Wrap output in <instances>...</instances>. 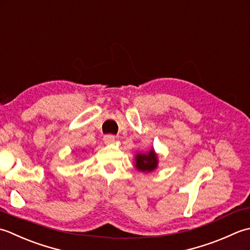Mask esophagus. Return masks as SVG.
I'll list each match as a JSON object with an SVG mask.
<instances>
[{
    "mask_svg": "<svg viewBox=\"0 0 250 250\" xmlns=\"http://www.w3.org/2000/svg\"><path fill=\"white\" fill-rule=\"evenodd\" d=\"M115 139V136L114 135H111V134H108V135H104V141L105 142V144H111V142H113Z\"/></svg>",
    "mask_w": 250,
    "mask_h": 250,
    "instance_id": "obj_1",
    "label": "esophagus"
}]
</instances>
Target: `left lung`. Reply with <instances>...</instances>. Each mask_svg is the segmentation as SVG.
I'll list each match as a JSON object with an SVG mask.
<instances>
[{
  "label": "left lung",
  "mask_w": 250,
  "mask_h": 250,
  "mask_svg": "<svg viewBox=\"0 0 250 250\" xmlns=\"http://www.w3.org/2000/svg\"><path fill=\"white\" fill-rule=\"evenodd\" d=\"M136 166L141 171H152L157 166V157L153 150L147 154H138L136 156Z\"/></svg>",
  "instance_id": "1"
}]
</instances>
